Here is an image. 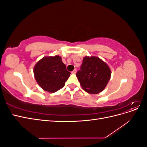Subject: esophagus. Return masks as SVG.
<instances>
[{
	"instance_id": "esophagus-1",
	"label": "esophagus",
	"mask_w": 147,
	"mask_h": 147,
	"mask_svg": "<svg viewBox=\"0 0 147 147\" xmlns=\"http://www.w3.org/2000/svg\"><path fill=\"white\" fill-rule=\"evenodd\" d=\"M76 72H77V69H75L72 72V74H76Z\"/></svg>"
}]
</instances>
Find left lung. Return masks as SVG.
I'll use <instances>...</instances> for the list:
<instances>
[{"label":"left lung","mask_w":147,"mask_h":147,"mask_svg":"<svg viewBox=\"0 0 147 147\" xmlns=\"http://www.w3.org/2000/svg\"><path fill=\"white\" fill-rule=\"evenodd\" d=\"M76 75L84 91L90 94H98L104 90L110 80L111 71L107 64L99 57L86 56Z\"/></svg>","instance_id":"left-lung-1"}]
</instances>
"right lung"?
I'll return each mask as SVG.
<instances>
[{
    "label": "right lung",
    "mask_w": 147,
    "mask_h": 147,
    "mask_svg": "<svg viewBox=\"0 0 147 147\" xmlns=\"http://www.w3.org/2000/svg\"><path fill=\"white\" fill-rule=\"evenodd\" d=\"M35 80L43 90L50 92L58 91L65 85L70 72L59 56L44 57L34 69Z\"/></svg>",
    "instance_id": "add662e5"
}]
</instances>
